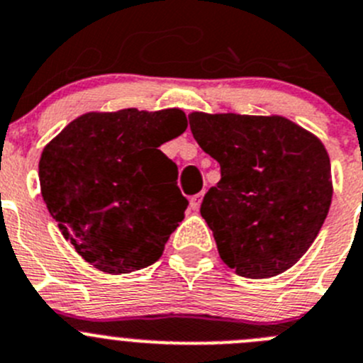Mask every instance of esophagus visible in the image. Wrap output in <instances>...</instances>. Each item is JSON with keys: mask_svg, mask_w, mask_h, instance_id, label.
Listing matches in <instances>:
<instances>
[{"mask_svg": "<svg viewBox=\"0 0 363 363\" xmlns=\"http://www.w3.org/2000/svg\"><path fill=\"white\" fill-rule=\"evenodd\" d=\"M202 197H204V191L199 193V195H193V197L189 199V208H191V209H199V208H201Z\"/></svg>", "mask_w": 363, "mask_h": 363, "instance_id": "esophagus-1", "label": "esophagus"}]
</instances>
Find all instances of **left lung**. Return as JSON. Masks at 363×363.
<instances>
[{
	"instance_id": "1",
	"label": "left lung",
	"mask_w": 363,
	"mask_h": 363,
	"mask_svg": "<svg viewBox=\"0 0 363 363\" xmlns=\"http://www.w3.org/2000/svg\"><path fill=\"white\" fill-rule=\"evenodd\" d=\"M189 128L220 164L201 206L222 262L267 279L296 265L326 220L333 197L323 141L283 116L189 114Z\"/></svg>"
}]
</instances>
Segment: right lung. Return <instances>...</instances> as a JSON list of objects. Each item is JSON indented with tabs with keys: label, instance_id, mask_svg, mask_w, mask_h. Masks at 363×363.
Segmentation results:
<instances>
[{
	"label": "right lung",
	"instance_id": "1",
	"mask_svg": "<svg viewBox=\"0 0 363 363\" xmlns=\"http://www.w3.org/2000/svg\"><path fill=\"white\" fill-rule=\"evenodd\" d=\"M188 127L181 109L87 113L40 154L39 181L64 238L94 269L128 274L161 258L184 218L177 164L159 147Z\"/></svg>",
	"mask_w": 363,
	"mask_h": 363
}]
</instances>
